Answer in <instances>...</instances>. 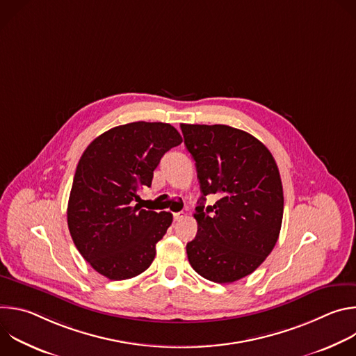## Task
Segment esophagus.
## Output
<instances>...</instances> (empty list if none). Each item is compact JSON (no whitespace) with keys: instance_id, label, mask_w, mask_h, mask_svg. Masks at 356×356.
Here are the masks:
<instances>
[{"instance_id":"obj_1","label":"esophagus","mask_w":356,"mask_h":356,"mask_svg":"<svg viewBox=\"0 0 356 356\" xmlns=\"http://www.w3.org/2000/svg\"><path fill=\"white\" fill-rule=\"evenodd\" d=\"M173 216H175V221H181L186 217V213L180 211V213H175Z\"/></svg>"}]
</instances>
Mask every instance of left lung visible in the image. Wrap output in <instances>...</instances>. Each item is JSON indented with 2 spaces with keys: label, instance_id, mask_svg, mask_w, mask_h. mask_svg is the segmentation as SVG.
<instances>
[{
  "label": "left lung",
  "instance_id": "1",
  "mask_svg": "<svg viewBox=\"0 0 356 356\" xmlns=\"http://www.w3.org/2000/svg\"><path fill=\"white\" fill-rule=\"evenodd\" d=\"M201 197L195 238L187 243L191 268L216 283L236 282L258 269L275 248L283 220V187L269 149L228 125H180ZM206 195H216L213 207Z\"/></svg>",
  "mask_w": 356,
  "mask_h": 356
}]
</instances>
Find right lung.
I'll use <instances>...</instances> for the list:
<instances>
[{
	"label": "right lung",
	"instance_id": "right-lung-1",
	"mask_svg": "<svg viewBox=\"0 0 356 356\" xmlns=\"http://www.w3.org/2000/svg\"><path fill=\"white\" fill-rule=\"evenodd\" d=\"M183 142L170 124L131 122L97 136L81 155L67 206V225L81 257L99 275L125 280L145 272L173 221L142 210L138 190L150 187L162 156Z\"/></svg>",
	"mask_w": 356,
	"mask_h": 356
}]
</instances>
